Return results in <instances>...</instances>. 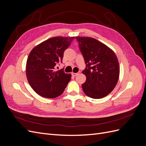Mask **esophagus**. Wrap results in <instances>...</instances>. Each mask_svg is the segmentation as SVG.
Listing matches in <instances>:
<instances>
[{"label":"esophagus","instance_id":"obj_1","mask_svg":"<svg viewBox=\"0 0 146 146\" xmlns=\"http://www.w3.org/2000/svg\"><path fill=\"white\" fill-rule=\"evenodd\" d=\"M79 73H80V72H78V73H75V72H72V75L73 76H77V75H78Z\"/></svg>","mask_w":146,"mask_h":146}]
</instances>
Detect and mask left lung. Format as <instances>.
<instances>
[{
  "instance_id": "8db88e82",
  "label": "left lung",
  "mask_w": 146,
  "mask_h": 146,
  "mask_svg": "<svg viewBox=\"0 0 146 146\" xmlns=\"http://www.w3.org/2000/svg\"><path fill=\"white\" fill-rule=\"evenodd\" d=\"M86 68L82 73L86 77L82 84L85 94L92 99H101L115 88L119 77V64L114 52L104 43L91 37L76 36Z\"/></svg>"
}]
</instances>
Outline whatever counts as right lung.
<instances>
[{
    "instance_id": "obj_1",
    "label": "right lung",
    "mask_w": 146,
    "mask_h": 146,
    "mask_svg": "<svg viewBox=\"0 0 146 146\" xmlns=\"http://www.w3.org/2000/svg\"><path fill=\"white\" fill-rule=\"evenodd\" d=\"M73 37L56 36L39 44L31 50L26 63V76L32 89L43 98H55L63 93L71 78L63 69L55 70L62 62L64 50Z\"/></svg>"
}]
</instances>
